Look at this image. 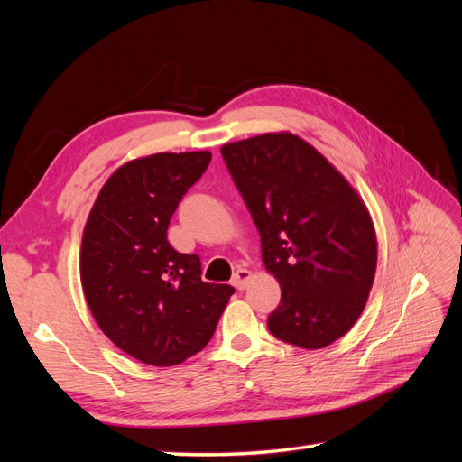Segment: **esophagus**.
<instances>
[{
    "label": "esophagus",
    "instance_id": "34e87169",
    "mask_svg": "<svg viewBox=\"0 0 462 462\" xmlns=\"http://www.w3.org/2000/svg\"><path fill=\"white\" fill-rule=\"evenodd\" d=\"M250 279H253V272L246 270V268H239V270H236V272L233 273L231 283H233L236 289H239V291H243V289H246V285L250 283Z\"/></svg>",
    "mask_w": 462,
    "mask_h": 462
}]
</instances>
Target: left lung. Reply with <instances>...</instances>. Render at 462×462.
<instances>
[{
  "label": "left lung",
  "instance_id": "left-lung-1",
  "mask_svg": "<svg viewBox=\"0 0 462 462\" xmlns=\"http://www.w3.org/2000/svg\"><path fill=\"white\" fill-rule=\"evenodd\" d=\"M221 156L262 241V260L282 287L268 318L273 337L324 348L365 310L377 263L366 204L300 136L265 133L221 146Z\"/></svg>",
  "mask_w": 462,
  "mask_h": 462
}]
</instances>
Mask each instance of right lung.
<instances>
[{
  "mask_svg": "<svg viewBox=\"0 0 462 462\" xmlns=\"http://www.w3.org/2000/svg\"><path fill=\"white\" fill-rule=\"evenodd\" d=\"M209 160L202 150L123 163L82 231L80 283L96 324L150 366H175L202 351L235 292L202 282L200 258L167 241L171 216Z\"/></svg>",
  "mask_w": 462,
  "mask_h": 462,
  "instance_id": "right-lung-1",
  "label": "right lung"
}]
</instances>
